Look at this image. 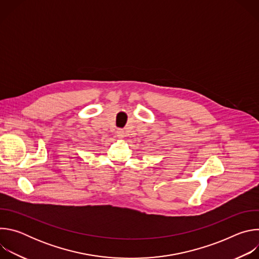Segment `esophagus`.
I'll return each instance as SVG.
<instances>
[{
	"instance_id": "34e87169",
	"label": "esophagus",
	"mask_w": 259,
	"mask_h": 259,
	"mask_svg": "<svg viewBox=\"0 0 259 259\" xmlns=\"http://www.w3.org/2000/svg\"><path fill=\"white\" fill-rule=\"evenodd\" d=\"M124 135H125V133H124V130H122V129H119V130L117 131V136H118L119 138H122V137H124Z\"/></svg>"
}]
</instances>
